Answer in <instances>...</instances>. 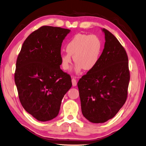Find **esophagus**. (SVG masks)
Returning <instances> with one entry per match:
<instances>
[{"label": "esophagus", "mask_w": 146, "mask_h": 146, "mask_svg": "<svg viewBox=\"0 0 146 146\" xmlns=\"http://www.w3.org/2000/svg\"><path fill=\"white\" fill-rule=\"evenodd\" d=\"M72 86H75L77 85V80L75 79L74 78H72Z\"/></svg>", "instance_id": "esophagus-1"}]
</instances>
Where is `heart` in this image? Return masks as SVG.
<instances>
[{
    "mask_svg": "<svg viewBox=\"0 0 146 146\" xmlns=\"http://www.w3.org/2000/svg\"><path fill=\"white\" fill-rule=\"evenodd\" d=\"M66 53L60 55L62 69L68 70L72 62V56L76 62L75 71L79 73L84 69L90 70L97 64L102 50V43L95 35L77 34L66 45Z\"/></svg>",
    "mask_w": 146,
    "mask_h": 146,
    "instance_id": "obj_1",
    "label": "heart"
}]
</instances>
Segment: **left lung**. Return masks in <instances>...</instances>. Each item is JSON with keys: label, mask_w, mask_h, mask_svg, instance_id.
<instances>
[{"label": "left lung", "mask_w": 146, "mask_h": 146, "mask_svg": "<svg viewBox=\"0 0 146 146\" xmlns=\"http://www.w3.org/2000/svg\"><path fill=\"white\" fill-rule=\"evenodd\" d=\"M102 31L106 42L100 60L77 84L83 115L94 123H104L119 111L130 78L125 50L111 33Z\"/></svg>", "instance_id": "obj_1"}]
</instances>
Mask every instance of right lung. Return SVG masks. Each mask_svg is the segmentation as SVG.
Masks as SVG:
<instances>
[{"label":"right lung","mask_w":146,"mask_h":146,"mask_svg":"<svg viewBox=\"0 0 146 146\" xmlns=\"http://www.w3.org/2000/svg\"><path fill=\"white\" fill-rule=\"evenodd\" d=\"M70 32L42 26L27 37L18 54L15 82L19 101L38 121L58 115L62 98L72 86L70 76L60 69L62 42Z\"/></svg>","instance_id":"right-lung-1"}]
</instances>
